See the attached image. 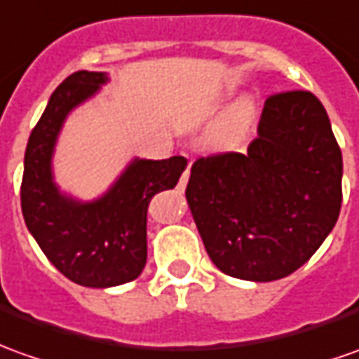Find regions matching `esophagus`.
<instances>
[{"mask_svg": "<svg viewBox=\"0 0 359 359\" xmlns=\"http://www.w3.org/2000/svg\"><path fill=\"white\" fill-rule=\"evenodd\" d=\"M189 165L187 164V168H185V172L182 174V180H180V187H185V184H187V180H189Z\"/></svg>", "mask_w": 359, "mask_h": 359, "instance_id": "34e87169", "label": "esophagus"}]
</instances>
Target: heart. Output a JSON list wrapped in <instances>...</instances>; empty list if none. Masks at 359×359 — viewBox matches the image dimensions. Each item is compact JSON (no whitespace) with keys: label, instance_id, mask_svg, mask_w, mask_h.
I'll use <instances>...</instances> for the list:
<instances>
[{"label":"heart","instance_id":"heart-1","mask_svg":"<svg viewBox=\"0 0 359 359\" xmlns=\"http://www.w3.org/2000/svg\"><path fill=\"white\" fill-rule=\"evenodd\" d=\"M254 117V103L250 100H241L232 107L229 121L224 123V127L219 130V140H229L236 133H241L242 128L248 127V123Z\"/></svg>","mask_w":359,"mask_h":359}]
</instances>
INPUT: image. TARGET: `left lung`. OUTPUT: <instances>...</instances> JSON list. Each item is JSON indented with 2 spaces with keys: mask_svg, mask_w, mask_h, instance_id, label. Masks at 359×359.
Wrapping results in <instances>:
<instances>
[{
  "mask_svg": "<svg viewBox=\"0 0 359 359\" xmlns=\"http://www.w3.org/2000/svg\"><path fill=\"white\" fill-rule=\"evenodd\" d=\"M185 197L222 273L248 281L293 273L342 205V152L323 103L303 90L269 95L248 152L199 158Z\"/></svg>",
  "mask_w": 359,
  "mask_h": 359,
  "instance_id": "left-lung-1",
  "label": "left lung"
}]
</instances>
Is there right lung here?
I'll list each match as a JSON object with an SVG mask.
<instances>
[{
  "label": "right lung",
  "mask_w": 359,
  "mask_h": 359,
  "mask_svg": "<svg viewBox=\"0 0 359 359\" xmlns=\"http://www.w3.org/2000/svg\"><path fill=\"white\" fill-rule=\"evenodd\" d=\"M107 74L80 70L50 95L25 150L21 209L27 229L62 276L83 287H115L137 279L147 264L150 199L174 189L187 165L184 156L135 158L95 201L62 194L52 175V154L72 109L93 97Z\"/></svg>",
  "instance_id": "1"
}]
</instances>
